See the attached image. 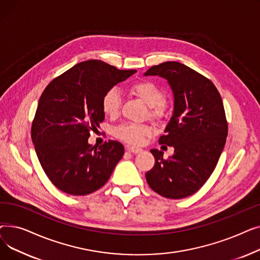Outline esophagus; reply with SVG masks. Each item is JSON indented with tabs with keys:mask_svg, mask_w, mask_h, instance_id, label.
I'll use <instances>...</instances> for the list:
<instances>
[{
	"mask_svg": "<svg viewBox=\"0 0 260 260\" xmlns=\"http://www.w3.org/2000/svg\"><path fill=\"white\" fill-rule=\"evenodd\" d=\"M127 151L129 153H133V154H139L141 152H143V149L140 148V147H136V146H127L126 147Z\"/></svg>",
	"mask_w": 260,
	"mask_h": 260,
	"instance_id": "1",
	"label": "esophagus"
}]
</instances>
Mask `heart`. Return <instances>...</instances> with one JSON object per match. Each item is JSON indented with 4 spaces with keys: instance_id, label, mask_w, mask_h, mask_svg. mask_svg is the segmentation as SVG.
<instances>
[{
    "instance_id": "1",
    "label": "heart",
    "mask_w": 260,
    "mask_h": 260,
    "mask_svg": "<svg viewBox=\"0 0 260 260\" xmlns=\"http://www.w3.org/2000/svg\"><path fill=\"white\" fill-rule=\"evenodd\" d=\"M131 91L141 99L151 109V115L162 118L166 115L167 106L163 103L165 91L152 81H139L131 86ZM121 94L115 87L109 88L102 98V109L105 115L114 117L119 113ZM152 127L138 123H123L114 129V135L120 140L133 145H140L152 134Z\"/></svg>"
}]
</instances>
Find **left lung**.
I'll return each instance as SVG.
<instances>
[{"label":"left lung","instance_id":"1","mask_svg":"<svg viewBox=\"0 0 260 260\" xmlns=\"http://www.w3.org/2000/svg\"><path fill=\"white\" fill-rule=\"evenodd\" d=\"M144 76L166 79L172 89L174 107L160 144L174 147V154L151 149L154 168L145 178L159 195L180 199L194 194L206 183L223 151L228 123L219 92L212 82L179 62L155 65Z\"/></svg>","mask_w":260,"mask_h":260}]
</instances>
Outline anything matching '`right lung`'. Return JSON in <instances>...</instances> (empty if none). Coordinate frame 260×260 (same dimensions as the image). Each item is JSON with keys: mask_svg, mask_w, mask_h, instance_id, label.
Instances as JSON below:
<instances>
[{"mask_svg": "<svg viewBox=\"0 0 260 260\" xmlns=\"http://www.w3.org/2000/svg\"><path fill=\"white\" fill-rule=\"evenodd\" d=\"M137 71H120L88 60L52 80L39 100L31 126L38 159L62 192L81 196L102 187L124 154L118 141L88 143L90 131L104 119V93Z\"/></svg>", "mask_w": 260, "mask_h": 260, "instance_id": "add662e5", "label": "right lung"}]
</instances>
